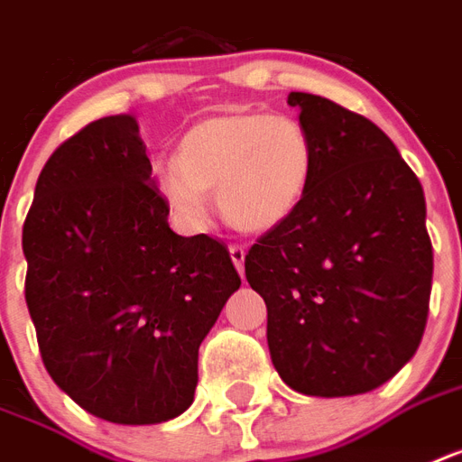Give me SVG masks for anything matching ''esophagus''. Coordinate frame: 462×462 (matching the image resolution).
I'll use <instances>...</instances> for the list:
<instances>
[{"mask_svg": "<svg viewBox=\"0 0 462 462\" xmlns=\"http://www.w3.org/2000/svg\"><path fill=\"white\" fill-rule=\"evenodd\" d=\"M244 256H246V251H244V246H239V244H232V246H230V258H232V263H235V268H237L239 275H244Z\"/></svg>", "mask_w": 462, "mask_h": 462, "instance_id": "esophagus-1", "label": "esophagus"}]
</instances>
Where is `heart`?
I'll return each mask as SVG.
<instances>
[{
  "label": "heart",
  "instance_id": "obj_1",
  "mask_svg": "<svg viewBox=\"0 0 462 462\" xmlns=\"http://www.w3.org/2000/svg\"><path fill=\"white\" fill-rule=\"evenodd\" d=\"M316 172V144L299 118L225 111L194 123L175 161L159 168L161 197L182 227L201 230L218 211L242 232H268L291 218Z\"/></svg>",
  "mask_w": 462,
  "mask_h": 462
}]
</instances>
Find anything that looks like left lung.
<instances>
[{"instance_id":"left-lung-1","label":"left lung","mask_w":462,"mask_h":462,"mask_svg":"<svg viewBox=\"0 0 462 462\" xmlns=\"http://www.w3.org/2000/svg\"><path fill=\"white\" fill-rule=\"evenodd\" d=\"M287 104L316 144L309 194L244 258L268 306V348L306 396H356L415 356L432 291L422 185L380 127L325 97Z\"/></svg>"}]
</instances>
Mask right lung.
Wrapping results in <instances>:
<instances>
[{
    "label": "right lung",
    "mask_w": 462,
    "mask_h": 462,
    "mask_svg": "<svg viewBox=\"0 0 462 462\" xmlns=\"http://www.w3.org/2000/svg\"><path fill=\"white\" fill-rule=\"evenodd\" d=\"M168 211L140 125L121 114L49 156L23 225L44 367L116 425H156L192 406L199 346L242 284L223 244L175 235Z\"/></svg>",
    "instance_id": "1"
}]
</instances>
